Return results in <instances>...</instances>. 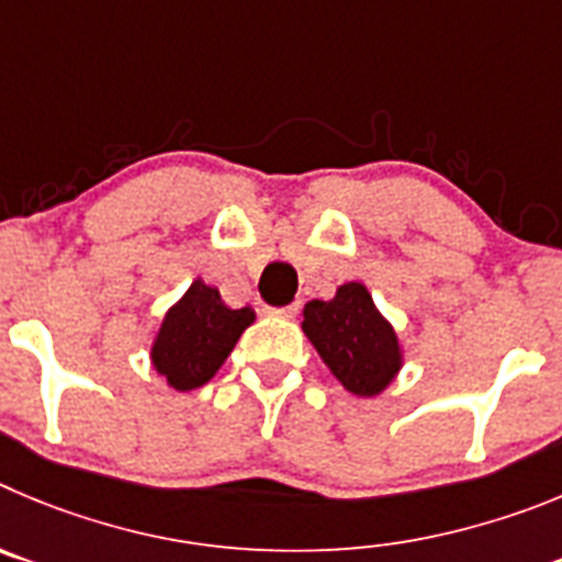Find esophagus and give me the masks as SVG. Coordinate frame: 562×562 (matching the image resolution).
<instances>
[{
    "label": "esophagus",
    "instance_id": "1",
    "mask_svg": "<svg viewBox=\"0 0 562 562\" xmlns=\"http://www.w3.org/2000/svg\"><path fill=\"white\" fill-rule=\"evenodd\" d=\"M296 311H300V302H293V305H285V307H266L269 316H280V318H293L296 316Z\"/></svg>",
    "mask_w": 562,
    "mask_h": 562
}]
</instances>
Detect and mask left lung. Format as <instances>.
<instances>
[{
	"mask_svg": "<svg viewBox=\"0 0 562 562\" xmlns=\"http://www.w3.org/2000/svg\"><path fill=\"white\" fill-rule=\"evenodd\" d=\"M302 333L356 397H378L403 369V347L363 282H344L333 300L302 307Z\"/></svg>",
	"mask_w": 562,
	"mask_h": 562,
	"instance_id": "1",
	"label": "left lung"
}]
</instances>
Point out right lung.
<instances>
[{
	"mask_svg": "<svg viewBox=\"0 0 562 562\" xmlns=\"http://www.w3.org/2000/svg\"><path fill=\"white\" fill-rule=\"evenodd\" d=\"M249 325L251 307L232 311L218 288L193 280L161 318L150 341V367L176 392H193L215 378Z\"/></svg>",
	"mask_w": 562,
	"mask_h": 562,
	"instance_id": "obj_1",
	"label": "right lung"
}]
</instances>
